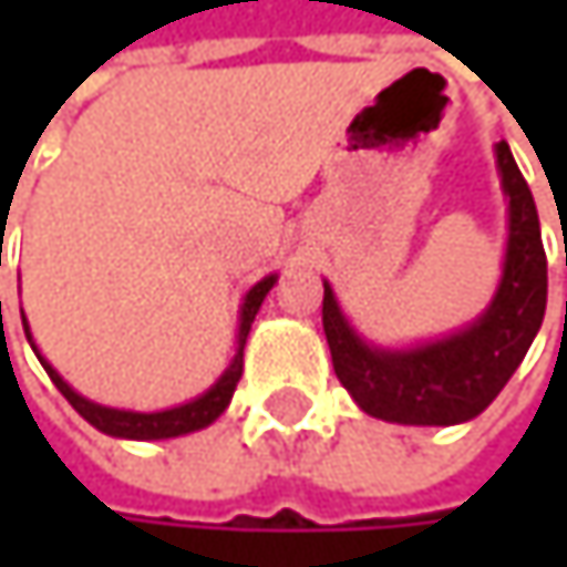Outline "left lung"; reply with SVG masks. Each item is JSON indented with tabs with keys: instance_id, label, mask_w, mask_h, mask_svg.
<instances>
[{
	"instance_id": "1",
	"label": "left lung",
	"mask_w": 567,
	"mask_h": 567,
	"mask_svg": "<svg viewBox=\"0 0 567 567\" xmlns=\"http://www.w3.org/2000/svg\"><path fill=\"white\" fill-rule=\"evenodd\" d=\"M496 167L509 203V236L503 279L476 321L410 348H381L354 331L324 282L321 324L334 374L364 413L406 426L466 423L499 396L532 348L548 298L538 209L506 141L496 144Z\"/></svg>"
}]
</instances>
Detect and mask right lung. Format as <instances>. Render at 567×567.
Instances as JSON below:
<instances>
[{
  "label": "right lung",
  "mask_w": 567,
  "mask_h": 567,
  "mask_svg": "<svg viewBox=\"0 0 567 567\" xmlns=\"http://www.w3.org/2000/svg\"><path fill=\"white\" fill-rule=\"evenodd\" d=\"M279 282V276H266L262 282H256L249 291H246V298H243V305H239V334H236V354H233V361H229V368L219 374V381L209 388V391H203L199 396H193V400H186V403H179V406H167V410H154V413H141V410H121V406H104V403H94V400H87V396H81L61 374H58L55 368L42 358V351L35 348V341H32V331H29V321H25V315H22V328H25V338H29V344H32V351H35V358L42 361V368L49 371V378H52V384H55L58 391L64 394V400L94 426V430H101V433H107V436H117V440H171V436H183V433H193V430H203V426H209L226 406H229V400H233V391H236V384H239V378H243V351H246V338H249V328H252V321H256V315H259V308H262V301H266V295L272 291V285ZM2 308V305H0Z\"/></svg>",
  "instance_id": "right-lung-1"
}]
</instances>
